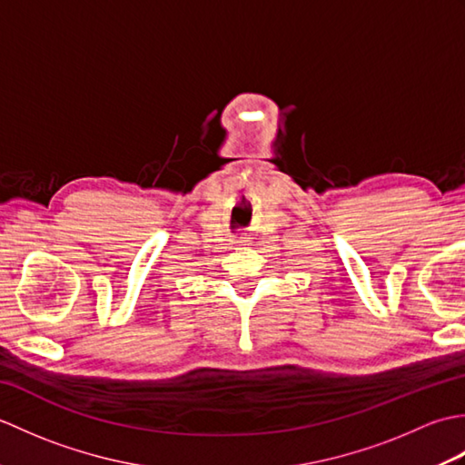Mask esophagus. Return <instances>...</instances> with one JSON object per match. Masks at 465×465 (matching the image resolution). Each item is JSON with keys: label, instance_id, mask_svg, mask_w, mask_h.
<instances>
[{"label": "esophagus", "instance_id": "obj_1", "mask_svg": "<svg viewBox=\"0 0 465 465\" xmlns=\"http://www.w3.org/2000/svg\"><path fill=\"white\" fill-rule=\"evenodd\" d=\"M232 243L233 245H245V243H250V238H248V235H235V238H232Z\"/></svg>", "mask_w": 465, "mask_h": 465}]
</instances>
